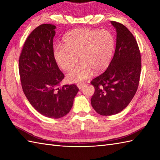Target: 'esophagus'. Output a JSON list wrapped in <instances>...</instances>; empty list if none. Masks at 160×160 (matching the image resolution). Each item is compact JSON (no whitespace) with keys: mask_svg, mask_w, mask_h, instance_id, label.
Returning a JSON list of instances; mask_svg holds the SVG:
<instances>
[{"mask_svg":"<svg viewBox=\"0 0 160 160\" xmlns=\"http://www.w3.org/2000/svg\"><path fill=\"white\" fill-rule=\"evenodd\" d=\"M84 85V83H78V84H77V86H78V87L80 89H82V88L83 87V86Z\"/></svg>","mask_w":160,"mask_h":160,"instance_id":"esophagus-1","label":"esophagus"}]
</instances>
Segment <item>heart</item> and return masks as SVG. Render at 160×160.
I'll list each match as a JSON object with an SVG mask.
<instances>
[{
  "instance_id": "obj_1",
  "label": "heart",
  "mask_w": 160,
  "mask_h": 160,
  "mask_svg": "<svg viewBox=\"0 0 160 160\" xmlns=\"http://www.w3.org/2000/svg\"><path fill=\"white\" fill-rule=\"evenodd\" d=\"M115 40L107 30L77 29L67 33L63 45L54 47V60L60 69L69 71L78 60L81 62L67 74L71 82L86 80L92 73L104 71L113 56Z\"/></svg>"
}]
</instances>
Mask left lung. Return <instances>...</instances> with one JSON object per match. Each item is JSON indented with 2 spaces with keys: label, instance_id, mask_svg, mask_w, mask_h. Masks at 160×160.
Returning <instances> with one entry per match:
<instances>
[{
  "label": "left lung",
  "instance_id": "obj_1",
  "mask_svg": "<svg viewBox=\"0 0 160 160\" xmlns=\"http://www.w3.org/2000/svg\"><path fill=\"white\" fill-rule=\"evenodd\" d=\"M116 29V47L107 69L92 80L91 105L101 115L120 113L134 97L140 82L141 54L131 32L122 24L111 21Z\"/></svg>",
  "mask_w": 160,
  "mask_h": 160
}]
</instances>
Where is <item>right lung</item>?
<instances>
[{"label":"right lung","mask_w":160,"mask_h":160,"mask_svg":"<svg viewBox=\"0 0 160 160\" xmlns=\"http://www.w3.org/2000/svg\"><path fill=\"white\" fill-rule=\"evenodd\" d=\"M56 27L42 24L26 39L19 57V74L25 96L35 109L50 118L66 115L79 89L76 84L59 86L64 76L53 55Z\"/></svg>","instance_id":"add662e5"}]
</instances>
